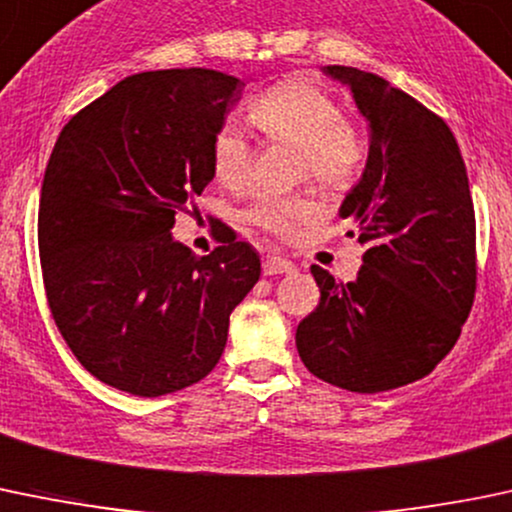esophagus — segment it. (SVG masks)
<instances>
[{
    "label": "esophagus",
    "mask_w": 512,
    "mask_h": 512,
    "mask_svg": "<svg viewBox=\"0 0 512 512\" xmlns=\"http://www.w3.org/2000/svg\"><path fill=\"white\" fill-rule=\"evenodd\" d=\"M295 271V266L288 258H281V256H266L263 258V273L266 276H281V273H291Z\"/></svg>",
    "instance_id": "34e87169"
}]
</instances>
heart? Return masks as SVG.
<instances>
[{"label": "heart", "mask_w": 512, "mask_h": 512, "mask_svg": "<svg viewBox=\"0 0 512 512\" xmlns=\"http://www.w3.org/2000/svg\"><path fill=\"white\" fill-rule=\"evenodd\" d=\"M249 118L268 138L300 145L303 172L328 187H347L365 165V140L350 120L342 118L340 103L303 78H286L261 93L251 103ZM209 157L219 184L229 189L249 187L254 152L236 125L226 123L214 133ZM320 212V202L305 194H263L249 209V221L268 234L291 239L300 226L313 224Z\"/></svg>", "instance_id": "obj_1"}]
</instances>
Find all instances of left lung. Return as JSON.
<instances>
[{
  "label": "left lung",
  "instance_id": "left-lung-1",
  "mask_svg": "<svg viewBox=\"0 0 512 512\" xmlns=\"http://www.w3.org/2000/svg\"><path fill=\"white\" fill-rule=\"evenodd\" d=\"M370 123V152L340 217L367 244L337 283L313 266L320 303L295 330L303 365L347 392L374 394L426 377L456 345L476 295V214L449 125L384 78L325 66Z\"/></svg>",
  "mask_w": 512,
  "mask_h": 512
}]
</instances>
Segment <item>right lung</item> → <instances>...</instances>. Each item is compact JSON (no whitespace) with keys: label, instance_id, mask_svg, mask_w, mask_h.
Returning <instances> with one entry per match:
<instances>
[{"label":"right lung","instance_id":"1","mask_svg":"<svg viewBox=\"0 0 512 512\" xmlns=\"http://www.w3.org/2000/svg\"><path fill=\"white\" fill-rule=\"evenodd\" d=\"M241 88L212 68L135 73L56 140L39 204L46 298L76 360L108 387L162 397L207 377L261 276L236 236L209 256L172 236L214 179V133Z\"/></svg>","mask_w":512,"mask_h":512}]
</instances>
